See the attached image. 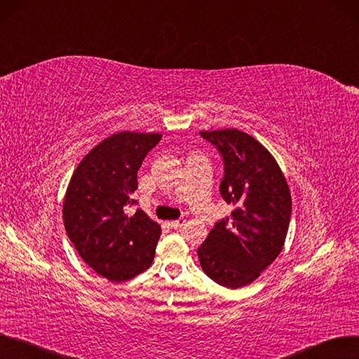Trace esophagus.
<instances>
[{
  "instance_id": "obj_1",
  "label": "esophagus",
  "mask_w": 359,
  "mask_h": 359,
  "mask_svg": "<svg viewBox=\"0 0 359 359\" xmlns=\"http://www.w3.org/2000/svg\"><path fill=\"white\" fill-rule=\"evenodd\" d=\"M184 222H185V219H184V218H180V219H177V221L168 222V226H169V228H174V229H178V228H181V226L184 225Z\"/></svg>"
}]
</instances>
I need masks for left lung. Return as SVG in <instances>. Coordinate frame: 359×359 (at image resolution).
Segmentation results:
<instances>
[{
  "instance_id": "obj_1",
  "label": "left lung",
  "mask_w": 359,
  "mask_h": 359,
  "mask_svg": "<svg viewBox=\"0 0 359 359\" xmlns=\"http://www.w3.org/2000/svg\"><path fill=\"white\" fill-rule=\"evenodd\" d=\"M224 163L221 197L231 217L215 222L197 249L205 274L228 289L259 277L280 255L292 215V196L274 157L238 130L200 133Z\"/></svg>"
}]
</instances>
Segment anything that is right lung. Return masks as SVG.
<instances>
[{"mask_svg": "<svg viewBox=\"0 0 359 359\" xmlns=\"http://www.w3.org/2000/svg\"><path fill=\"white\" fill-rule=\"evenodd\" d=\"M161 134L119 133L100 142L75 169L63 205L69 240L97 274L125 281L147 269L162 229L141 209L137 172Z\"/></svg>", "mask_w": 359, "mask_h": 359, "instance_id": "obj_1", "label": "right lung"}]
</instances>
